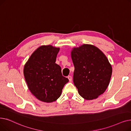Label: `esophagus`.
I'll list each match as a JSON object with an SVG mask.
<instances>
[{"label": "esophagus", "instance_id": "34e87169", "mask_svg": "<svg viewBox=\"0 0 131 131\" xmlns=\"http://www.w3.org/2000/svg\"><path fill=\"white\" fill-rule=\"evenodd\" d=\"M68 79H69V82H71V80H72V77H71V76H68Z\"/></svg>", "mask_w": 131, "mask_h": 131}]
</instances>
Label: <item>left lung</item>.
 <instances>
[{"instance_id":"obj_1","label":"left lung","mask_w":131,"mask_h":131,"mask_svg":"<svg viewBox=\"0 0 131 131\" xmlns=\"http://www.w3.org/2000/svg\"><path fill=\"white\" fill-rule=\"evenodd\" d=\"M71 57L74 67L73 81L79 94L84 99H95L107 89L112 67L104 54L97 47L83 44L73 47Z\"/></svg>"}]
</instances>
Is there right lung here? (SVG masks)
<instances>
[{
    "label": "right lung",
    "mask_w": 131,
    "mask_h": 131,
    "mask_svg": "<svg viewBox=\"0 0 131 131\" xmlns=\"http://www.w3.org/2000/svg\"><path fill=\"white\" fill-rule=\"evenodd\" d=\"M59 47L42 45L33 52L24 67L23 73L30 92L39 100L51 103L61 96L69 82L55 63Z\"/></svg>",
    "instance_id": "right-lung-1"
}]
</instances>
